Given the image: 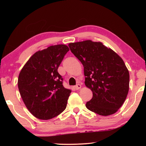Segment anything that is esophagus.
<instances>
[{
    "instance_id": "obj_1",
    "label": "esophagus",
    "mask_w": 146,
    "mask_h": 146,
    "mask_svg": "<svg viewBox=\"0 0 146 146\" xmlns=\"http://www.w3.org/2000/svg\"><path fill=\"white\" fill-rule=\"evenodd\" d=\"M81 87H82V86H81L80 84H76V86H74V88H75V90H79V89H80Z\"/></svg>"
}]
</instances>
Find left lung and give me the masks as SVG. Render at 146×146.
<instances>
[{"mask_svg": "<svg viewBox=\"0 0 146 146\" xmlns=\"http://www.w3.org/2000/svg\"><path fill=\"white\" fill-rule=\"evenodd\" d=\"M68 46L82 64L85 85L92 91L86 108L100 115L114 114L129 91V73L122 58L100 42L88 40Z\"/></svg>", "mask_w": 146, "mask_h": 146, "instance_id": "obj_1", "label": "left lung"}]
</instances>
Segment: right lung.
I'll use <instances>...</instances> for the list:
<instances>
[{
    "instance_id": "1",
    "label": "right lung",
    "mask_w": 146,
    "mask_h": 146,
    "mask_svg": "<svg viewBox=\"0 0 146 146\" xmlns=\"http://www.w3.org/2000/svg\"><path fill=\"white\" fill-rule=\"evenodd\" d=\"M70 50L64 44L51 46L32 55L18 78L20 94L32 115L49 120L64 111L71 91L62 85L58 68Z\"/></svg>"
}]
</instances>
